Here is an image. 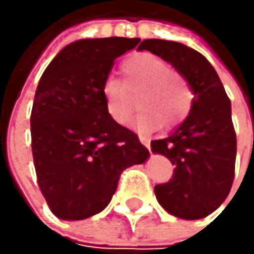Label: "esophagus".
<instances>
[{"mask_svg":"<svg viewBox=\"0 0 254 254\" xmlns=\"http://www.w3.org/2000/svg\"><path fill=\"white\" fill-rule=\"evenodd\" d=\"M138 138H140L141 144H144V146H146V148H148V149L151 148V144H149V140H148V138H146V137H143V135H140Z\"/></svg>","mask_w":254,"mask_h":254,"instance_id":"esophagus-1","label":"esophagus"}]
</instances>
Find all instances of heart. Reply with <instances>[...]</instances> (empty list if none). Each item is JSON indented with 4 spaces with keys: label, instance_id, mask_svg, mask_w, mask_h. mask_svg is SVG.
I'll list each match as a JSON object with an SVG mask.
<instances>
[{
    "label": "heart",
    "instance_id": "b5f03b06",
    "mask_svg": "<svg viewBox=\"0 0 254 254\" xmlns=\"http://www.w3.org/2000/svg\"><path fill=\"white\" fill-rule=\"evenodd\" d=\"M123 83L116 77H106L102 85V96L106 111L117 122L128 120L132 105L126 90L137 94L140 111L129 120V126L148 132L160 125L172 128L188 117L193 91L189 82L157 55L141 52L125 59L120 65Z\"/></svg>",
    "mask_w": 254,
    "mask_h": 254
}]
</instances>
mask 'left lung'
I'll return each instance as SVG.
<instances>
[{
  "label": "left lung",
  "instance_id": "obj_1",
  "mask_svg": "<svg viewBox=\"0 0 254 254\" xmlns=\"http://www.w3.org/2000/svg\"><path fill=\"white\" fill-rule=\"evenodd\" d=\"M148 50L186 79L193 91L189 116L166 138L152 140L151 149L174 166L169 183L154 188L160 206L181 219H201L226 201L235 177L236 134L232 105L212 64L193 48L163 39H144Z\"/></svg>",
  "mask_w": 254,
  "mask_h": 254
}]
</instances>
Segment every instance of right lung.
<instances>
[{"label": "right lung", "mask_w": 254, "mask_h": 254, "mask_svg": "<svg viewBox=\"0 0 254 254\" xmlns=\"http://www.w3.org/2000/svg\"><path fill=\"white\" fill-rule=\"evenodd\" d=\"M138 42L117 36L71 42L38 83L30 116L33 161L39 189L61 219L102 212L122 172L149 157L138 135L108 114L102 96L116 58Z\"/></svg>", "instance_id": "obj_1"}]
</instances>
